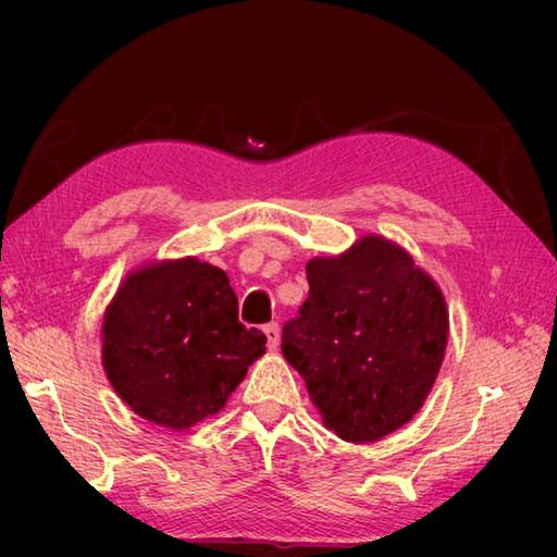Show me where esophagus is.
I'll use <instances>...</instances> for the list:
<instances>
[{
    "label": "esophagus",
    "instance_id": "obj_1",
    "mask_svg": "<svg viewBox=\"0 0 557 557\" xmlns=\"http://www.w3.org/2000/svg\"><path fill=\"white\" fill-rule=\"evenodd\" d=\"M265 334H268L270 346H280V324L277 322H270L265 326Z\"/></svg>",
    "mask_w": 557,
    "mask_h": 557
}]
</instances>
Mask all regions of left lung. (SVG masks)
Here are the masks:
<instances>
[{"instance_id":"8db88e82","label":"left lung","mask_w":557,"mask_h":557,"mask_svg":"<svg viewBox=\"0 0 557 557\" xmlns=\"http://www.w3.org/2000/svg\"><path fill=\"white\" fill-rule=\"evenodd\" d=\"M265 344L240 322L228 275L191 256L127 270L100 326L102 371L117 398L176 432L219 414Z\"/></svg>"}]
</instances>
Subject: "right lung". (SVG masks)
Segmentation results:
<instances>
[{
  "mask_svg": "<svg viewBox=\"0 0 557 557\" xmlns=\"http://www.w3.org/2000/svg\"><path fill=\"white\" fill-rule=\"evenodd\" d=\"M309 297L282 329V356L305 379L326 430L375 442L428 400L445 361L449 314L437 282L383 235L307 262Z\"/></svg>",
  "mask_w": 557,
  "mask_h": 557,
  "instance_id": "add662e5",
  "label": "right lung"
}]
</instances>
